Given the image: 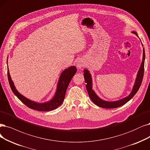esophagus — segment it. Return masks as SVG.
I'll use <instances>...</instances> for the list:
<instances>
[{
  "instance_id": "esophagus-1",
  "label": "esophagus",
  "mask_w": 150,
  "mask_h": 150,
  "mask_svg": "<svg viewBox=\"0 0 150 150\" xmlns=\"http://www.w3.org/2000/svg\"><path fill=\"white\" fill-rule=\"evenodd\" d=\"M84 65H85L84 62L83 60H80V59L78 60L76 62V67L78 68L79 69H80L81 68H82Z\"/></svg>"
}]
</instances>
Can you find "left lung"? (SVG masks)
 Here are the masks:
<instances>
[{
  "instance_id": "1",
  "label": "left lung",
  "mask_w": 150,
  "mask_h": 150,
  "mask_svg": "<svg viewBox=\"0 0 150 150\" xmlns=\"http://www.w3.org/2000/svg\"><path fill=\"white\" fill-rule=\"evenodd\" d=\"M132 33L136 35L138 37V35L137 32L135 31H132ZM142 45L143 46V44L142 43ZM145 49H143V58H142V62L141 63L140 69L138 71V73L137 75L136 79L134 83V85L133 86L132 90L131 93L129 94V96L125 97L122 99H119L117 101H109L103 100L101 98H99L95 93V91L93 90V80H92V76L90 74V71L88 69H84V78L85 80V83H86V88L88 91V95H89L90 98L92 100V101L95 103L97 106L103 108H116L120 107L122 105L127 103L129 101L134 97V96L137 93L138 89H139L140 85L142 84V82L143 78V74H144V65H145Z\"/></svg>"
}]
</instances>
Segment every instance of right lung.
<instances>
[{"label": "right lung", "instance_id": "1", "mask_svg": "<svg viewBox=\"0 0 150 150\" xmlns=\"http://www.w3.org/2000/svg\"><path fill=\"white\" fill-rule=\"evenodd\" d=\"M7 64H8V57L7 60ZM7 69L9 84L14 95L22 103H24L26 106L32 109L39 110V111H49V110H52L57 108L62 104L65 98L67 89L72 77L75 75L76 71V68L75 66H70L69 68L64 70L59 76L56 91H55V93L52 99L48 101L38 103L26 98L18 91V90L16 89L13 81L11 79L8 67Z\"/></svg>", "mask_w": 150, "mask_h": 150}]
</instances>
